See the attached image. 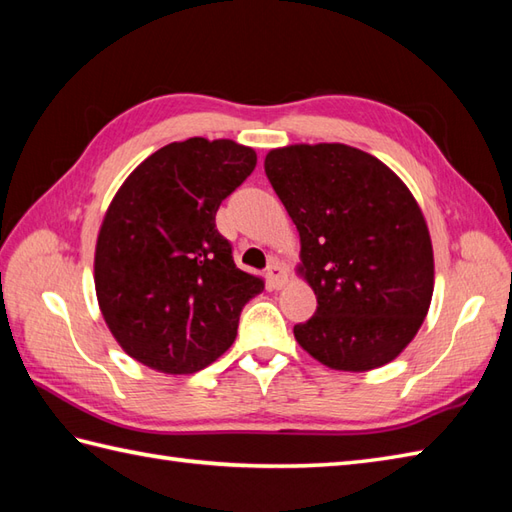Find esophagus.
Returning a JSON list of instances; mask_svg holds the SVG:
<instances>
[{
    "instance_id": "obj_1",
    "label": "esophagus",
    "mask_w": 512,
    "mask_h": 512,
    "mask_svg": "<svg viewBox=\"0 0 512 512\" xmlns=\"http://www.w3.org/2000/svg\"><path fill=\"white\" fill-rule=\"evenodd\" d=\"M268 279H270V284H273V288H281V286L286 284L288 275H286L284 264H281L279 259H273V262H270V266H268Z\"/></svg>"
}]
</instances>
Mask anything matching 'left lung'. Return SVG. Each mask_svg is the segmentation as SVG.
<instances>
[{
    "mask_svg": "<svg viewBox=\"0 0 512 512\" xmlns=\"http://www.w3.org/2000/svg\"><path fill=\"white\" fill-rule=\"evenodd\" d=\"M264 169L299 231L297 273L317 295L297 343L339 372L394 361L433 297L431 235L407 184L341 143L270 149Z\"/></svg>",
    "mask_w": 512,
    "mask_h": 512,
    "instance_id": "left-lung-1",
    "label": "left lung"
}]
</instances>
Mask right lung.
<instances>
[{"instance_id": "add662e5", "label": "right lung", "mask_w": 512, "mask_h": 512, "mask_svg": "<svg viewBox=\"0 0 512 512\" xmlns=\"http://www.w3.org/2000/svg\"><path fill=\"white\" fill-rule=\"evenodd\" d=\"M257 165L253 147L189 138L154 151L99 228L94 286L123 350L156 372L193 374L233 345L264 279L239 270L215 213Z\"/></svg>"}]
</instances>
